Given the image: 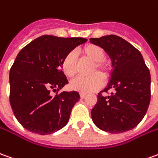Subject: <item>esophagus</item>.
<instances>
[{"label": "esophagus", "instance_id": "esophagus-1", "mask_svg": "<svg viewBox=\"0 0 158 158\" xmlns=\"http://www.w3.org/2000/svg\"><path fill=\"white\" fill-rule=\"evenodd\" d=\"M80 96H81V98H85L86 94H84V93H81V94H80Z\"/></svg>", "mask_w": 158, "mask_h": 158}]
</instances>
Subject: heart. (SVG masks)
<instances>
[{
    "mask_svg": "<svg viewBox=\"0 0 158 158\" xmlns=\"http://www.w3.org/2000/svg\"><path fill=\"white\" fill-rule=\"evenodd\" d=\"M80 53L83 58L93 62V66L90 73L98 71L103 77H107L110 75V66L104 61L105 51L100 46L95 44H88L82 47ZM62 72L69 78L73 77L77 71V57L74 52H69L63 57L61 62ZM100 74L96 73L88 77H77L70 81V88L76 91L81 93H90L100 89L103 85V78Z\"/></svg>",
    "mask_w": 158,
    "mask_h": 158,
    "instance_id": "1",
    "label": "heart"
}]
</instances>
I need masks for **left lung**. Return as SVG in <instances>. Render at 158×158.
I'll return each mask as SVG.
<instances>
[{
  "label": "left lung",
  "instance_id": "obj_1",
  "mask_svg": "<svg viewBox=\"0 0 158 158\" xmlns=\"http://www.w3.org/2000/svg\"><path fill=\"white\" fill-rule=\"evenodd\" d=\"M110 57L113 69L104 92L110 96H97L91 110L94 123L110 133L132 130L145 116L151 101V74L140 51L122 37L110 35L90 38Z\"/></svg>",
  "mask_w": 158,
  "mask_h": 158
}]
</instances>
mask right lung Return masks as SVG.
I'll use <instances>...</instances> for the list:
<instances>
[{"label":"right lung","mask_w":158,"mask_h":158,"mask_svg":"<svg viewBox=\"0 0 158 158\" xmlns=\"http://www.w3.org/2000/svg\"><path fill=\"white\" fill-rule=\"evenodd\" d=\"M86 42L81 37L42 35L19 52L9 73V101L23 128L47 135L68 123L72 108L80 99L79 93H50L69 83L61 67L63 57Z\"/></svg>","instance_id":"obj_1"}]
</instances>
